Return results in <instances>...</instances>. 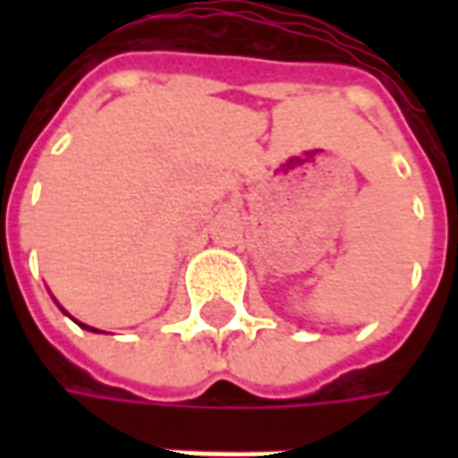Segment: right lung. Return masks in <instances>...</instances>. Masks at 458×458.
<instances>
[{"mask_svg":"<svg viewBox=\"0 0 458 458\" xmlns=\"http://www.w3.org/2000/svg\"><path fill=\"white\" fill-rule=\"evenodd\" d=\"M81 327H83V328H88V331H95V328H90V327H85V324H81Z\"/></svg>","mask_w":458,"mask_h":458,"instance_id":"right-lung-1","label":"right lung"}]
</instances>
